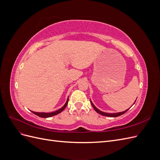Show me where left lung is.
I'll return each instance as SVG.
<instances>
[{
  "instance_id": "left-lung-1",
  "label": "left lung",
  "mask_w": 160,
  "mask_h": 160,
  "mask_svg": "<svg viewBox=\"0 0 160 160\" xmlns=\"http://www.w3.org/2000/svg\"><path fill=\"white\" fill-rule=\"evenodd\" d=\"M90 102H91V105H92V106H93V108H94V109L95 110V111L96 112H98V113H99L100 115H103V116H107V117H110V118H115V117H118V116H120V115H123V114H124L125 113H126L127 111H128V109H127V110H125V111H123V112H119V113H105V112H103V111H100V110H99L98 108H97L95 106L93 105V103L91 102V101L90 100ZM135 102H134V103H135Z\"/></svg>"
}]
</instances>
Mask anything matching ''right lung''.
<instances>
[{
  "mask_svg": "<svg viewBox=\"0 0 160 160\" xmlns=\"http://www.w3.org/2000/svg\"><path fill=\"white\" fill-rule=\"evenodd\" d=\"M68 101H69V98L67 99V101L65 104L63 105V107H62L61 109H59V110H57L56 111H54V112H52V113H39V112H35V111H32V112L37 115L38 117H41V118H50L52 117V116H54L55 115H57L60 113L61 111H63L65 109V108L67 107V104H68Z\"/></svg>",
  "mask_w": 160,
  "mask_h": 160,
  "instance_id": "1",
  "label": "right lung"
}]
</instances>
